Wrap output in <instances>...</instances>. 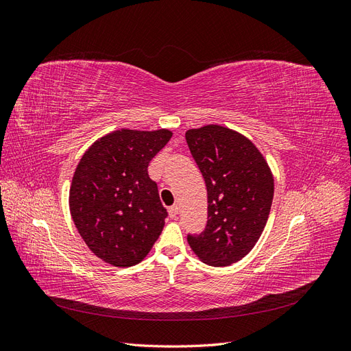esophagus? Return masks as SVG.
<instances>
[{"label": "esophagus", "instance_id": "obj_1", "mask_svg": "<svg viewBox=\"0 0 351 351\" xmlns=\"http://www.w3.org/2000/svg\"><path fill=\"white\" fill-rule=\"evenodd\" d=\"M168 215L171 217V218H177V215H178V206L177 205L169 206L168 208Z\"/></svg>", "mask_w": 351, "mask_h": 351}]
</instances>
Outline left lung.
<instances>
[{
  "label": "left lung",
  "instance_id": "left-lung-1",
  "mask_svg": "<svg viewBox=\"0 0 351 351\" xmlns=\"http://www.w3.org/2000/svg\"><path fill=\"white\" fill-rule=\"evenodd\" d=\"M186 141L208 192L206 227L187 241L202 262L228 267L246 256L267 226L272 173L247 137L224 125L190 129Z\"/></svg>",
  "mask_w": 351,
  "mask_h": 351
}]
</instances>
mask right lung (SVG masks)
<instances>
[{
    "label": "right lung",
    "instance_id": "obj_1",
    "mask_svg": "<svg viewBox=\"0 0 351 351\" xmlns=\"http://www.w3.org/2000/svg\"><path fill=\"white\" fill-rule=\"evenodd\" d=\"M171 136L167 129L115 130L95 142L74 171L69 199L74 226L114 267L142 262L164 228L168 214L147 165Z\"/></svg>",
    "mask_w": 351,
    "mask_h": 351
}]
</instances>
